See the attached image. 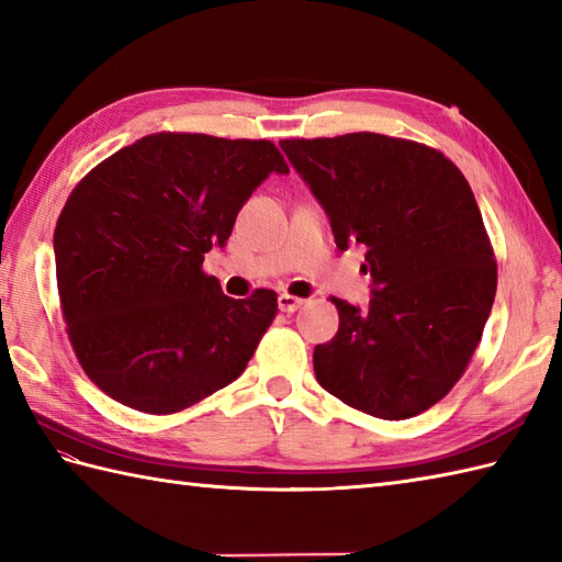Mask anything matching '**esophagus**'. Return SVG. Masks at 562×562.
I'll use <instances>...</instances> for the list:
<instances>
[{
	"mask_svg": "<svg viewBox=\"0 0 562 562\" xmlns=\"http://www.w3.org/2000/svg\"><path fill=\"white\" fill-rule=\"evenodd\" d=\"M303 303H305L303 297L291 295V293H281V295H279V307H281V313H295V310L301 307Z\"/></svg>",
	"mask_w": 562,
	"mask_h": 562,
	"instance_id": "esophagus-1",
	"label": "esophagus"
}]
</instances>
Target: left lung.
<instances>
[{
	"label": "left lung",
	"mask_w": 562,
	"mask_h": 562,
	"mask_svg": "<svg viewBox=\"0 0 562 562\" xmlns=\"http://www.w3.org/2000/svg\"><path fill=\"white\" fill-rule=\"evenodd\" d=\"M331 223L336 247H368L370 307L331 297L339 331L315 346L317 382L363 414L418 416L476 351L497 289L471 187L438 148L375 132L283 139Z\"/></svg>",
	"instance_id": "obj_1"
}]
</instances>
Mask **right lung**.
<instances>
[{
  "label": "right lung",
  "mask_w": 562,
  "mask_h": 562,
  "mask_svg": "<svg viewBox=\"0 0 562 562\" xmlns=\"http://www.w3.org/2000/svg\"><path fill=\"white\" fill-rule=\"evenodd\" d=\"M269 172L267 139L158 132L74 187L55 228L67 336L89 380L144 414H178L243 375L279 313L277 293L223 295L202 269Z\"/></svg>",
  "instance_id": "1"
}]
</instances>
